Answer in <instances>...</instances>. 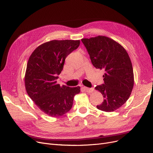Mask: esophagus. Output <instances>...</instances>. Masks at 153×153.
I'll return each instance as SVG.
<instances>
[{"label": "esophagus", "mask_w": 153, "mask_h": 153, "mask_svg": "<svg viewBox=\"0 0 153 153\" xmlns=\"http://www.w3.org/2000/svg\"><path fill=\"white\" fill-rule=\"evenodd\" d=\"M83 89H84V91L85 92H87L88 93L92 92L93 91H94V88H87V87H83Z\"/></svg>", "instance_id": "obj_1"}]
</instances>
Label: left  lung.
I'll list each match as a JSON object with an SVG mask.
<instances>
[{
	"instance_id": "1",
	"label": "left lung",
	"mask_w": 153,
	"mask_h": 153,
	"mask_svg": "<svg viewBox=\"0 0 153 153\" xmlns=\"http://www.w3.org/2000/svg\"><path fill=\"white\" fill-rule=\"evenodd\" d=\"M81 41L93 65L105 71L104 83L95 88L104 97V101L97 108L105 112L114 111L128 101L134 86L133 69L128 52L121 44L105 36Z\"/></svg>"
}]
</instances>
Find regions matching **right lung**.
Masks as SVG:
<instances>
[{"label":"right lung","instance_id":"right-lung-1","mask_svg":"<svg viewBox=\"0 0 153 153\" xmlns=\"http://www.w3.org/2000/svg\"><path fill=\"white\" fill-rule=\"evenodd\" d=\"M80 44L79 40H53L45 42L29 57L25 74V87L29 96L45 114L61 116L71 110L80 87L57 84L67 56Z\"/></svg>","mask_w":153,"mask_h":153}]
</instances>
